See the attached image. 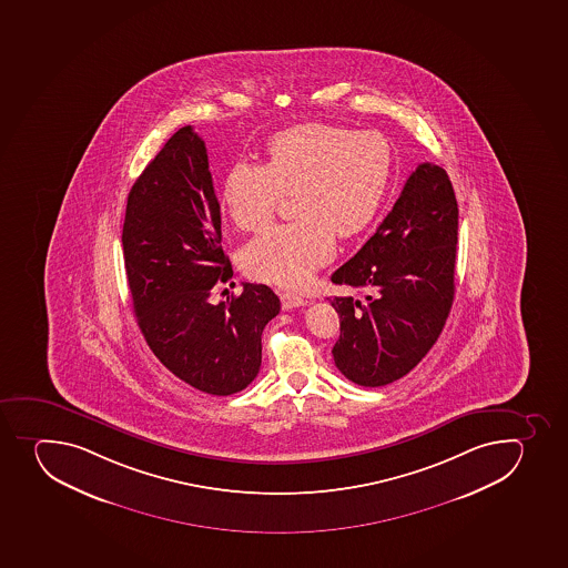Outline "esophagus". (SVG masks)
Wrapping results in <instances>:
<instances>
[{
  "instance_id": "obj_1",
  "label": "esophagus",
  "mask_w": 568,
  "mask_h": 568,
  "mask_svg": "<svg viewBox=\"0 0 568 568\" xmlns=\"http://www.w3.org/2000/svg\"><path fill=\"white\" fill-rule=\"evenodd\" d=\"M280 297H282V307L285 308V311H291V308L296 307H303L305 305V300L300 296H294V294H291V292H282L280 294Z\"/></svg>"
}]
</instances>
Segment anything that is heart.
Segmentation results:
<instances>
[{"mask_svg": "<svg viewBox=\"0 0 568 568\" xmlns=\"http://www.w3.org/2000/svg\"><path fill=\"white\" fill-rule=\"evenodd\" d=\"M394 146L378 132L327 123L283 130L268 143V165L233 163L222 201L233 224L261 232L283 195L296 221L272 227L243 252L254 280L302 288L335 254L336 235L355 237L377 216L394 173Z\"/></svg>", "mask_w": 568, "mask_h": 568, "instance_id": "b5f03b06", "label": "heart"}]
</instances>
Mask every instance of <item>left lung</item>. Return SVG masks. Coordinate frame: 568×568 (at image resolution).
<instances>
[{
  "instance_id": "obj_1",
  "label": "left lung",
  "mask_w": 568,
  "mask_h": 568,
  "mask_svg": "<svg viewBox=\"0 0 568 568\" xmlns=\"http://www.w3.org/2000/svg\"><path fill=\"white\" fill-rule=\"evenodd\" d=\"M458 202L445 169L422 163L377 232L335 271L366 302L331 300L341 318L333 358L344 377L377 388L414 369L444 329L454 300Z\"/></svg>"
}]
</instances>
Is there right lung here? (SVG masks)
<instances>
[{
  "mask_svg": "<svg viewBox=\"0 0 568 568\" xmlns=\"http://www.w3.org/2000/svg\"><path fill=\"white\" fill-rule=\"evenodd\" d=\"M124 271L141 333L158 361L193 388L232 395L260 373L261 335L280 313L271 286L211 303L232 280L221 205L204 141L182 126L135 180L123 224Z\"/></svg>",
  "mask_w": 568,
  "mask_h": 568,
  "instance_id": "right-lung-1",
  "label": "right lung"
}]
</instances>
